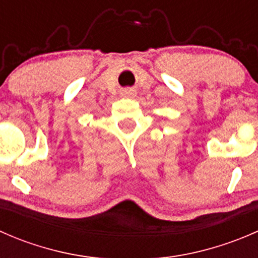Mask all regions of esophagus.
<instances>
[{
	"label": "esophagus",
	"instance_id": "obj_1",
	"mask_svg": "<svg viewBox=\"0 0 258 258\" xmlns=\"http://www.w3.org/2000/svg\"><path fill=\"white\" fill-rule=\"evenodd\" d=\"M122 96H123V97H131V96H134V91H132V90H124L123 92H122Z\"/></svg>",
	"mask_w": 258,
	"mask_h": 258
}]
</instances>
